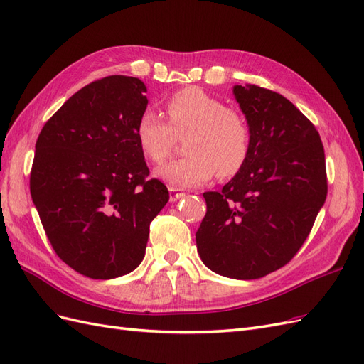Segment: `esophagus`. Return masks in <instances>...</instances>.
<instances>
[{
	"mask_svg": "<svg viewBox=\"0 0 364 364\" xmlns=\"http://www.w3.org/2000/svg\"><path fill=\"white\" fill-rule=\"evenodd\" d=\"M182 197H185V193H181L179 190L176 188H170V202H176L182 199Z\"/></svg>",
	"mask_w": 364,
	"mask_h": 364,
	"instance_id": "1",
	"label": "esophagus"
}]
</instances>
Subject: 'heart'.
<instances>
[{
    "label": "heart",
    "mask_w": 364,
    "mask_h": 364,
    "mask_svg": "<svg viewBox=\"0 0 364 364\" xmlns=\"http://www.w3.org/2000/svg\"><path fill=\"white\" fill-rule=\"evenodd\" d=\"M168 123L151 109L142 111L135 135L141 151L155 164L170 156L176 136L188 135V156L162 165L155 173L171 188H194L218 178H232L249 158L250 129L245 115L228 107L220 98L200 90L185 87L165 102Z\"/></svg>",
    "instance_id": "b5f03b06"
}]
</instances>
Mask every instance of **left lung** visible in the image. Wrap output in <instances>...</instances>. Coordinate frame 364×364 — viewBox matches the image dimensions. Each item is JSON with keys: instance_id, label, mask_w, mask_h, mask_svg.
I'll list each match as a JSON object with an SVG mask.
<instances>
[{"instance_id": "obj_1", "label": "left lung", "mask_w": 364, "mask_h": 364, "mask_svg": "<svg viewBox=\"0 0 364 364\" xmlns=\"http://www.w3.org/2000/svg\"><path fill=\"white\" fill-rule=\"evenodd\" d=\"M232 92L250 153L222 191L203 193L196 243L208 269L258 279L285 266L310 234L328 191L325 151L311 121L281 94L255 85Z\"/></svg>"}]
</instances>
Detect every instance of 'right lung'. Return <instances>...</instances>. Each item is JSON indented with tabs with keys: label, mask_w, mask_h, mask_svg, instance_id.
Listing matches in <instances>:
<instances>
[{
	"label": "right lung",
	"mask_w": 364,
	"mask_h": 364,
	"mask_svg": "<svg viewBox=\"0 0 364 364\" xmlns=\"http://www.w3.org/2000/svg\"><path fill=\"white\" fill-rule=\"evenodd\" d=\"M146 92L136 77L92 82L63 103L36 141L31 200L58 257L87 278L135 270L150 222L168 202L167 186L147 179L135 135Z\"/></svg>",
	"instance_id": "add662e5"
}]
</instances>
